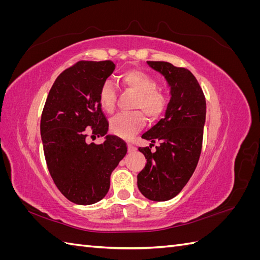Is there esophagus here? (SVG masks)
<instances>
[{"label": "esophagus", "instance_id": "esophagus-1", "mask_svg": "<svg viewBox=\"0 0 260 260\" xmlns=\"http://www.w3.org/2000/svg\"><path fill=\"white\" fill-rule=\"evenodd\" d=\"M136 149H137V147H136L135 145H132V144H128V152H129V153L135 152Z\"/></svg>", "mask_w": 260, "mask_h": 260}]
</instances>
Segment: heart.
<instances>
[{"label":"heart","instance_id":"b5f03b06","mask_svg":"<svg viewBox=\"0 0 260 260\" xmlns=\"http://www.w3.org/2000/svg\"><path fill=\"white\" fill-rule=\"evenodd\" d=\"M120 80L125 89L137 94L133 107L141 111L116 115L109 122V129L114 135L128 139L143 128L146 121L144 111L152 120L157 119L164 114L167 107V96L157 89V82L154 78L142 70H128L121 75ZM116 99L117 93L114 84L109 80L104 81L99 91L102 108L107 113H113L116 106Z\"/></svg>","mask_w":260,"mask_h":260}]
</instances>
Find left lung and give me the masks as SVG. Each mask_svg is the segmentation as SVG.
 <instances>
[{
    "mask_svg": "<svg viewBox=\"0 0 260 260\" xmlns=\"http://www.w3.org/2000/svg\"><path fill=\"white\" fill-rule=\"evenodd\" d=\"M147 64L167 80L171 98L165 117L142 136L151 141V145L139 147L145 156L146 165L138 175V187L146 199L165 202L181 192L198 166L206 119V100L188 69L167 61ZM155 142L160 145L151 152Z\"/></svg>",
    "mask_w": 260,
    "mask_h": 260,
    "instance_id": "left-lung-1",
    "label": "left lung"
}]
</instances>
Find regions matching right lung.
Returning <instances> with one entry per match:
<instances>
[{
    "mask_svg": "<svg viewBox=\"0 0 260 260\" xmlns=\"http://www.w3.org/2000/svg\"><path fill=\"white\" fill-rule=\"evenodd\" d=\"M115 70L112 60H80L53 83L41 116L40 131L50 175L60 193L78 205H91L107 194L111 175L127 154L125 142L107 136L88 145L86 133L104 136L108 121L99 91Z\"/></svg>",
    "mask_w": 260,
    "mask_h": 260,
    "instance_id": "right-lung-1",
    "label": "right lung"
}]
</instances>
